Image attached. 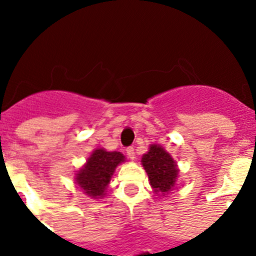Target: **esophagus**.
<instances>
[{"label": "esophagus", "mask_w": 256, "mask_h": 256, "mask_svg": "<svg viewBox=\"0 0 256 256\" xmlns=\"http://www.w3.org/2000/svg\"><path fill=\"white\" fill-rule=\"evenodd\" d=\"M126 154H128V156L130 160H134V158H136V152H134V148H126Z\"/></svg>", "instance_id": "34e87169"}]
</instances>
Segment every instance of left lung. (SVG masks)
<instances>
[{
  "mask_svg": "<svg viewBox=\"0 0 256 256\" xmlns=\"http://www.w3.org/2000/svg\"><path fill=\"white\" fill-rule=\"evenodd\" d=\"M142 164L156 194H168L174 190L178 178V166L172 156L160 144H150L148 152L142 156Z\"/></svg>",
  "mask_w": 256,
  "mask_h": 256,
  "instance_id": "1",
  "label": "left lung"
}]
</instances>
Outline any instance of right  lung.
Segmentation results:
<instances>
[{
    "label": "right lung",
    "instance_id": "obj_1",
    "mask_svg": "<svg viewBox=\"0 0 256 256\" xmlns=\"http://www.w3.org/2000/svg\"><path fill=\"white\" fill-rule=\"evenodd\" d=\"M122 162H124V154L96 148L88 158L85 166L76 174V183L88 196L102 198L114 170Z\"/></svg>",
    "mask_w": 256,
    "mask_h": 256
}]
</instances>
